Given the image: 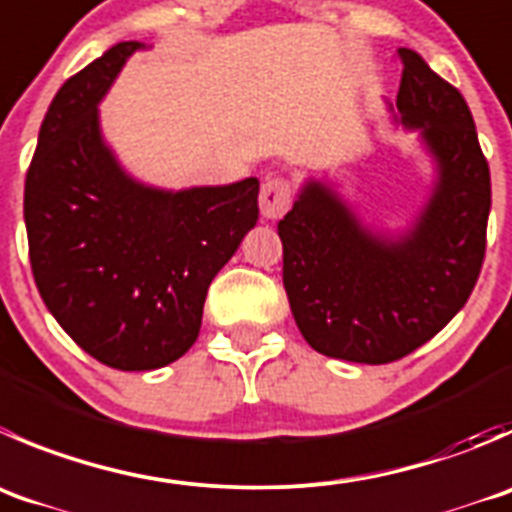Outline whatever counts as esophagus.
<instances>
[{
    "label": "esophagus",
    "instance_id": "1",
    "mask_svg": "<svg viewBox=\"0 0 512 512\" xmlns=\"http://www.w3.org/2000/svg\"><path fill=\"white\" fill-rule=\"evenodd\" d=\"M292 205V185L285 177H272L260 190V210L267 220H280Z\"/></svg>",
    "mask_w": 512,
    "mask_h": 512
}]
</instances>
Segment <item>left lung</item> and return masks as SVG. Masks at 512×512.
<instances>
[{"label": "left lung", "mask_w": 512, "mask_h": 512, "mask_svg": "<svg viewBox=\"0 0 512 512\" xmlns=\"http://www.w3.org/2000/svg\"><path fill=\"white\" fill-rule=\"evenodd\" d=\"M398 57V122L420 130L438 165L415 225L395 240L377 235L317 180L277 222L302 337L322 355L365 365L410 355L458 315L483 267L490 215V167L463 94L413 49Z\"/></svg>", "instance_id": "8db88e82"}]
</instances>
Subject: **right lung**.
<instances>
[{
    "label": "right lung",
    "instance_id": "1",
    "mask_svg": "<svg viewBox=\"0 0 512 512\" xmlns=\"http://www.w3.org/2000/svg\"><path fill=\"white\" fill-rule=\"evenodd\" d=\"M140 42L69 77L24 182L29 262L62 330L114 370H157L195 345L207 287L257 222V177L167 192L132 180L99 132V99Z\"/></svg>",
    "mask_w": 512,
    "mask_h": 512
}]
</instances>
